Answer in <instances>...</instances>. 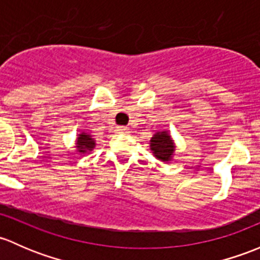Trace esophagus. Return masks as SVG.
<instances>
[{
	"mask_svg": "<svg viewBox=\"0 0 260 260\" xmlns=\"http://www.w3.org/2000/svg\"><path fill=\"white\" fill-rule=\"evenodd\" d=\"M127 127L126 126H117V131H119V133H127Z\"/></svg>",
	"mask_w": 260,
	"mask_h": 260,
	"instance_id": "obj_1",
	"label": "esophagus"
}]
</instances>
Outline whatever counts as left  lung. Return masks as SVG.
<instances>
[{"label": "left lung", "mask_w": 260, "mask_h": 260, "mask_svg": "<svg viewBox=\"0 0 260 260\" xmlns=\"http://www.w3.org/2000/svg\"><path fill=\"white\" fill-rule=\"evenodd\" d=\"M151 150L155 156L161 161H169L174 152V143L167 133H157L151 138Z\"/></svg>", "instance_id": "1"}]
</instances>
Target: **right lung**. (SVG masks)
I'll return each mask as SVG.
<instances>
[{
    "mask_svg": "<svg viewBox=\"0 0 260 260\" xmlns=\"http://www.w3.org/2000/svg\"><path fill=\"white\" fill-rule=\"evenodd\" d=\"M76 145L80 152H85V151H91L93 148V145H95V143H93V140L89 135H86V134H81L80 138H77Z\"/></svg>",
    "mask_w": 260,
    "mask_h": 260,
    "instance_id": "obj_1",
    "label": "right lung"
}]
</instances>
